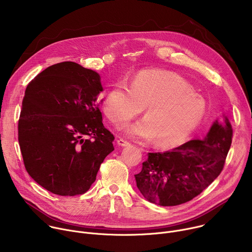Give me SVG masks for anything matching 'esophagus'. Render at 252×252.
Returning <instances> with one entry per match:
<instances>
[{"label": "esophagus", "instance_id": "34e87169", "mask_svg": "<svg viewBox=\"0 0 252 252\" xmlns=\"http://www.w3.org/2000/svg\"><path fill=\"white\" fill-rule=\"evenodd\" d=\"M117 142H118V145L121 146V147H127V146L130 145V143H129L128 141H126V140L123 139V138H119V139L117 140Z\"/></svg>", "mask_w": 252, "mask_h": 252}]
</instances>
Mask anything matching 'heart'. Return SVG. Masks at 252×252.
Segmentation results:
<instances>
[{"instance_id":"heart-1","label":"heart","mask_w":252,"mask_h":252,"mask_svg":"<svg viewBox=\"0 0 252 252\" xmlns=\"http://www.w3.org/2000/svg\"><path fill=\"white\" fill-rule=\"evenodd\" d=\"M145 117L126 128L128 136L150 140L160 148L182 145L201 123L205 100L193 93L192 86L181 76L162 70L138 73L129 87L119 82L107 92L103 112L118 128L140 114Z\"/></svg>"}]
</instances>
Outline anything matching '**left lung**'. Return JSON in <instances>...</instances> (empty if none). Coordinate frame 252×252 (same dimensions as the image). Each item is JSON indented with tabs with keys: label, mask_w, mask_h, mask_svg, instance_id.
Listing matches in <instances>:
<instances>
[{
	"label": "left lung",
	"mask_w": 252,
	"mask_h": 252,
	"mask_svg": "<svg viewBox=\"0 0 252 252\" xmlns=\"http://www.w3.org/2000/svg\"><path fill=\"white\" fill-rule=\"evenodd\" d=\"M228 120L215 122L204 139H191L164 153H149L134 174L136 187L149 201L175 206L200 194L223 169L231 146Z\"/></svg>",
	"instance_id": "left-lung-1"
}]
</instances>
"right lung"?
<instances>
[{"label":"right lung","mask_w":252,"mask_h":252,"mask_svg":"<svg viewBox=\"0 0 252 252\" xmlns=\"http://www.w3.org/2000/svg\"><path fill=\"white\" fill-rule=\"evenodd\" d=\"M101 91L98 74L74 62L47 67L26 89L20 149L28 173L52 193L87 192L115 150L96 103Z\"/></svg>","instance_id":"right-lung-1"}]
</instances>
